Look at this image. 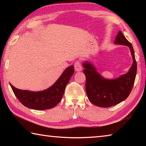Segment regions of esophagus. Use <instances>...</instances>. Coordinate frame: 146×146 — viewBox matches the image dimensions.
Segmentation results:
<instances>
[{
  "mask_svg": "<svg viewBox=\"0 0 146 146\" xmlns=\"http://www.w3.org/2000/svg\"><path fill=\"white\" fill-rule=\"evenodd\" d=\"M74 68L76 71H80L82 70V66L81 65V63L80 61H76L75 64H74Z\"/></svg>",
  "mask_w": 146,
  "mask_h": 146,
  "instance_id": "esophagus-1",
  "label": "esophagus"
}]
</instances>
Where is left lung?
Here are the masks:
<instances>
[{
  "mask_svg": "<svg viewBox=\"0 0 146 146\" xmlns=\"http://www.w3.org/2000/svg\"><path fill=\"white\" fill-rule=\"evenodd\" d=\"M115 44L129 46L133 62L128 72L119 78L107 80L102 77L92 64L88 62L83 64V72L86 75V91L90 102L101 108L111 107L126 99L135 83L137 75V62L132 44L119 31L116 36Z\"/></svg>",
  "mask_w": 146,
  "mask_h": 146,
  "instance_id": "left-lung-1",
  "label": "left lung"
}]
</instances>
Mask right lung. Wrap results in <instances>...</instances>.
I'll return each mask as SVG.
<instances>
[{
    "mask_svg": "<svg viewBox=\"0 0 146 146\" xmlns=\"http://www.w3.org/2000/svg\"><path fill=\"white\" fill-rule=\"evenodd\" d=\"M74 73L73 66L64 71L56 82L47 90L32 92L15 88L10 84L15 95L26 107L36 110H44L53 108L60 102L66 86Z\"/></svg>",
    "mask_w": 146,
    "mask_h": 146,
    "instance_id": "add662e5",
    "label": "right lung"
}]
</instances>
